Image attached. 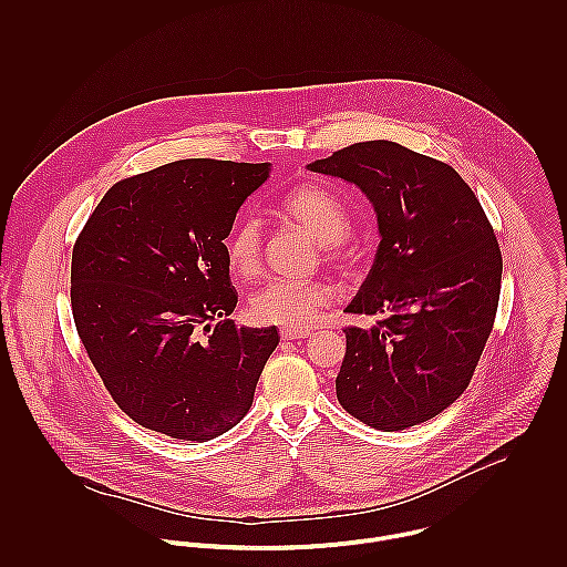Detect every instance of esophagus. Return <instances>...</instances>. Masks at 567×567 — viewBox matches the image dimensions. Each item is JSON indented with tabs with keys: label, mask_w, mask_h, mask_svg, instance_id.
<instances>
[{
	"label": "esophagus",
	"mask_w": 567,
	"mask_h": 567,
	"mask_svg": "<svg viewBox=\"0 0 567 567\" xmlns=\"http://www.w3.org/2000/svg\"><path fill=\"white\" fill-rule=\"evenodd\" d=\"M279 333H281V340H303L310 336L308 329H286V327Z\"/></svg>",
	"instance_id": "1"
}]
</instances>
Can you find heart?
Segmentation results:
<instances>
[{
	"label": "heart",
	"mask_w": 567,
	"mask_h": 567,
	"mask_svg": "<svg viewBox=\"0 0 567 567\" xmlns=\"http://www.w3.org/2000/svg\"><path fill=\"white\" fill-rule=\"evenodd\" d=\"M284 212L323 244L324 255L336 257L349 236L347 209L323 187L301 185L284 200ZM227 264L234 275L250 277L261 259V229L257 220L244 218L225 240ZM333 303V290L323 281H268L250 297L248 312L257 323L306 329L321 319Z\"/></svg>",
	"instance_id": "b5f03b06"
}]
</instances>
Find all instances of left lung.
I'll return each mask as SVG.
<instances>
[{"mask_svg": "<svg viewBox=\"0 0 567 567\" xmlns=\"http://www.w3.org/2000/svg\"><path fill=\"white\" fill-rule=\"evenodd\" d=\"M308 169L360 187L382 238L344 310L380 321L344 329L336 398L375 430L423 423L470 386L493 329L502 281L493 227L452 165L395 142H360Z\"/></svg>", "mask_w": 567, "mask_h": 567, "instance_id": "obj_1", "label": "left lung"}]
</instances>
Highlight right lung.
Listing matches in <instances>:
<instances>
[{"mask_svg":"<svg viewBox=\"0 0 567 567\" xmlns=\"http://www.w3.org/2000/svg\"><path fill=\"white\" fill-rule=\"evenodd\" d=\"M270 163L183 159L115 183L72 252V312L113 402L209 441L252 404L277 327H238L225 238Z\"/></svg>","mask_w":567,"mask_h":567,"instance_id":"right-lung-1","label":"right lung"}]
</instances>
